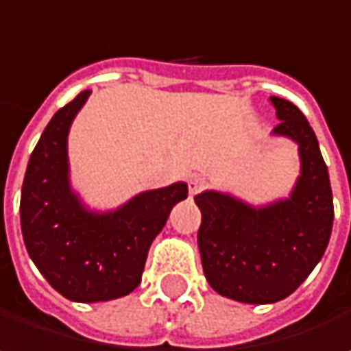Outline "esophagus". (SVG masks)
<instances>
[{
	"mask_svg": "<svg viewBox=\"0 0 351 351\" xmlns=\"http://www.w3.org/2000/svg\"><path fill=\"white\" fill-rule=\"evenodd\" d=\"M205 178H199V176H195V178H191L189 180V193L191 195H197V193H201L203 189H205Z\"/></svg>",
	"mask_w": 351,
	"mask_h": 351,
	"instance_id": "34e87169",
	"label": "esophagus"
}]
</instances>
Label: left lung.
<instances>
[{
	"instance_id": "1",
	"label": "left lung",
	"mask_w": 351,
	"mask_h": 351,
	"mask_svg": "<svg viewBox=\"0 0 351 351\" xmlns=\"http://www.w3.org/2000/svg\"><path fill=\"white\" fill-rule=\"evenodd\" d=\"M280 123L272 134L299 144L301 176L289 199L264 207L217 191L195 197L205 278L221 297L266 305L287 299L311 274L329 244L333 195L313 128L301 109L270 97Z\"/></svg>"
}]
</instances>
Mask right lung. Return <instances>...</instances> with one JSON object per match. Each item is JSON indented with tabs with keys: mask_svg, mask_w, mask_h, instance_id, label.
Listing matches in <instances>:
<instances>
[{
	"mask_svg": "<svg viewBox=\"0 0 351 351\" xmlns=\"http://www.w3.org/2000/svg\"><path fill=\"white\" fill-rule=\"evenodd\" d=\"M91 91L60 107L30 156L20 199L26 250L42 276L64 299L99 303L130 295L142 280L152 240L171 209L186 199L175 182L136 195L115 211H89L69 182L66 138Z\"/></svg>",
	"mask_w": 351,
	"mask_h": 351,
	"instance_id": "obj_1",
	"label": "right lung"
}]
</instances>
